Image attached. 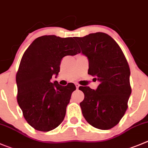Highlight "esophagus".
<instances>
[{"instance_id":"1","label":"esophagus","mask_w":148,"mask_h":148,"mask_svg":"<svg viewBox=\"0 0 148 148\" xmlns=\"http://www.w3.org/2000/svg\"><path fill=\"white\" fill-rule=\"evenodd\" d=\"M75 86H76V88L78 89V88L80 87V85L78 84H75Z\"/></svg>"}]
</instances>
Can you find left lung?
Returning <instances> with one entry per match:
<instances>
[{
	"mask_svg": "<svg viewBox=\"0 0 148 148\" xmlns=\"http://www.w3.org/2000/svg\"><path fill=\"white\" fill-rule=\"evenodd\" d=\"M74 38L88 58V73L99 82L96 90L79 87L84 94L80 103L83 115L94 127L108 130L119 123L127 110L132 93L129 64L120 46L106 33Z\"/></svg>",
	"mask_w": 148,
	"mask_h": 148,
	"instance_id": "left-lung-1",
	"label": "left lung"
}]
</instances>
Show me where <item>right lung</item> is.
<instances>
[{"mask_svg":"<svg viewBox=\"0 0 148 148\" xmlns=\"http://www.w3.org/2000/svg\"><path fill=\"white\" fill-rule=\"evenodd\" d=\"M78 53L73 38L54 35L36 38L24 53L16 75L17 102L25 120L36 130L49 132L64 120L76 88L73 84L62 86L51 80L58 75L63 57Z\"/></svg>","mask_w":148,"mask_h":148,"instance_id":"1","label":"right lung"}]
</instances>
